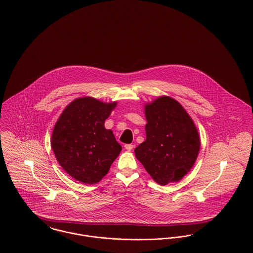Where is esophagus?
I'll use <instances>...</instances> for the list:
<instances>
[{"label": "esophagus", "instance_id": "34e87169", "mask_svg": "<svg viewBox=\"0 0 253 253\" xmlns=\"http://www.w3.org/2000/svg\"><path fill=\"white\" fill-rule=\"evenodd\" d=\"M125 148H126L127 151H131V150H132V148H133V145L126 144L125 145Z\"/></svg>", "mask_w": 253, "mask_h": 253}]
</instances>
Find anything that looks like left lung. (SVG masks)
<instances>
[{"instance_id": "1", "label": "left lung", "mask_w": 253, "mask_h": 253, "mask_svg": "<svg viewBox=\"0 0 253 253\" xmlns=\"http://www.w3.org/2000/svg\"><path fill=\"white\" fill-rule=\"evenodd\" d=\"M145 116L147 137L134 150L137 160L161 185L180 180L194 166L201 146L192 119L169 96L146 105Z\"/></svg>"}]
</instances>
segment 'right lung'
Wrapping results in <instances>:
<instances>
[{"label": "right lung", "mask_w": 253, "mask_h": 253, "mask_svg": "<svg viewBox=\"0 0 253 253\" xmlns=\"http://www.w3.org/2000/svg\"><path fill=\"white\" fill-rule=\"evenodd\" d=\"M117 103H104L92 97L71 102L55 124L51 148L62 167L74 179L95 184L106 175L122 151L105 120Z\"/></svg>", "instance_id": "1"}]
</instances>
